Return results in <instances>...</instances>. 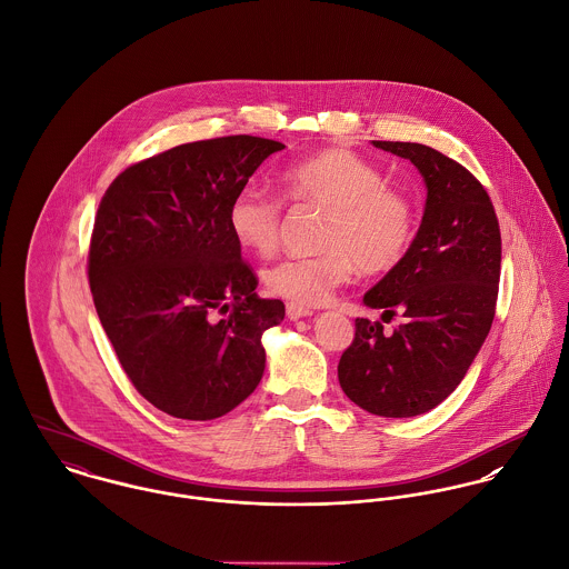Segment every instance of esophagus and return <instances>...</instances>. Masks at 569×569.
I'll return each instance as SVG.
<instances>
[{"instance_id": "1", "label": "esophagus", "mask_w": 569, "mask_h": 569, "mask_svg": "<svg viewBox=\"0 0 569 569\" xmlns=\"http://www.w3.org/2000/svg\"><path fill=\"white\" fill-rule=\"evenodd\" d=\"M286 315H288V318L290 320H297V318H303V316H312L315 312H312V308H308V306H301V303H288L286 306Z\"/></svg>"}]
</instances>
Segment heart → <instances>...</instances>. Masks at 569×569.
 Returning <instances> with one entry per match:
<instances>
[{
  "instance_id": "heart-1",
  "label": "heart",
  "mask_w": 569,
  "mask_h": 569,
  "mask_svg": "<svg viewBox=\"0 0 569 569\" xmlns=\"http://www.w3.org/2000/svg\"><path fill=\"white\" fill-rule=\"evenodd\" d=\"M286 198L297 207L325 209L320 253L288 257L263 272L266 288L292 303L318 306L360 268L386 274L410 253L417 238V207L406 191L386 186L376 163L347 148H327L281 172ZM236 242L268 257L281 244L286 204L270 191L247 186L229 204Z\"/></svg>"
}]
</instances>
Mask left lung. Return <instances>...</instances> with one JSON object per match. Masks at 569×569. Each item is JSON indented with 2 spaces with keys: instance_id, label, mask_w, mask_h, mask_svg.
I'll return each mask as SVG.
<instances>
[{
  "instance_id": "left-lung-1",
  "label": "left lung",
  "mask_w": 569,
  "mask_h": 569,
  "mask_svg": "<svg viewBox=\"0 0 569 569\" xmlns=\"http://www.w3.org/2000/svg\"><path fill=\"white\" fill-rule=\"evenodd\" d=\"M373 143L419 168L428 200L410 253L365 295L386 322L406 320L386 331L356 318L338 379L371 415L417 417L456 390L491 329L502 236L489 193L465 166L423 143Z\"/></svg>"
}]
</instances>
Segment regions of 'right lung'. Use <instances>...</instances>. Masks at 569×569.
Here are the masks:
<instances>
[{
    "label": "right lung",
    "mask_w": 569,
    "mask_h": 569,
    "mask_svg": "<svg viewBox=\"0 0 569 569\" xmlns=\"http://www.w3.org/2000/svg\"><path fill=\"white\" fill-rule=\"evenodd\" d=\"M286 146L253 134L181 143L128 166L104 191L87 257L93 306L137 392L170 417L240 406L283 320L229 229V204Z\"/></svg>",
    "instance_id": "right-lung-1"
}]
</instances>
